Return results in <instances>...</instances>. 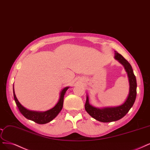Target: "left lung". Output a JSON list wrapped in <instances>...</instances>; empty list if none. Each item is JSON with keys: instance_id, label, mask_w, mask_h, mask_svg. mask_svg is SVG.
<instances>
[{"instance_id": "1", "label": "left lung", "mask_w": 150, "mask_h": 150, "mask_svg": "<svg viewBox=\"0 0 150 150\" xmlns=\"http://www.w3.org/2000/svg\"><path fill=\"white\" fill-rule=\"evenodd\" d=\"M115 52V58L123 65L128 74L130 82V92L126 101L122 105L116 107H107L104 108H96L90 105L88 97L87 96L85 104L86 112L96 120L102 122H111L121 119L130 110L136 99L137 80L132 66L117 51Z\"/></svg>"}]
</instances>
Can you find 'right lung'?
Returning a JSON list of instances; mask_svg holds the SVG:
<instances>
[{
    "label": "right lung",
    "mask_w": 150,
    "mask_h": 150,
    "mask_svg": "<svg viewBox=\"0 0 150 150\" xmlns=\"http://www.w3.org/2000/svg\"><path fill=\"white\" fill-rule=\"evenodd\" d=\"M68 88H69L68 87H66L62 90L61 92L59 100L53 108H52L51 109L49 110L43 112L31 111V110H27V108H25L24 107H23L21 104H20V102L17 100L16 96H15L14 89H13V97H14L15 103H16L20 112H21L22 114L25 118H27V119H29L30 120H32L35 123H37L38 124H45V123H47L51 122L52 120H53L61 110L63 105L64 96L66 91L68 89Z\"/></svg>",
    "instance_id": "obj_1"
}]
</instances>
